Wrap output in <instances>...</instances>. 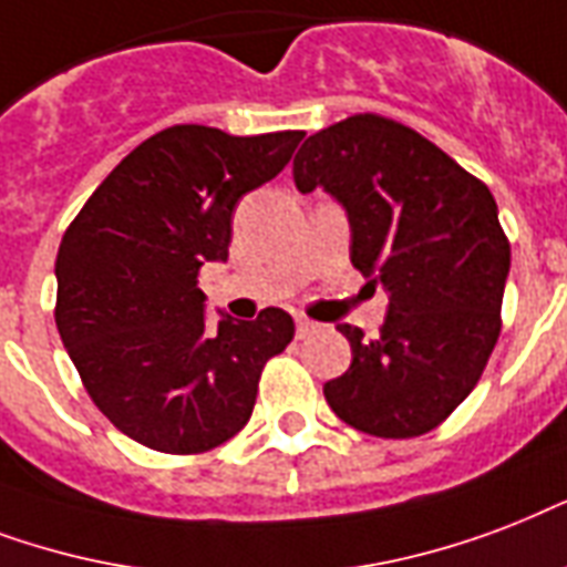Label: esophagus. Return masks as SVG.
<instances>
[{
  "mask_svg": "<svg viewBox=\"0 0 567 567\" xmlns=\"http://www.w3.org/2000/svg\"><path fill=\"white\" fill-rule=\"evenodd\" d=\"M316 328H319V324H316L313 319H307V316H296V333H298V337H310Z\"/></svg>",
  "mask_w": 567,
  "mask_h": 567,
  "instance_id": "obj_1",
  "label": "esophagus"
}]
</instances>
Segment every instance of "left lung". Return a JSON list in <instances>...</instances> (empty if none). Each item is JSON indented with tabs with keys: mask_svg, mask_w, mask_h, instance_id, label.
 <instances>
[{
	"mask_svg": "<svg viewBox=\"0 0 567 567\" xmlns=\"http://www.w3.org/2000/svg\"><path fill=\"white\" fill-rule=\"evenodd\" d=\"M292 179L343 206L352 266L388 292L379 337L337 324L352 363L324 384L328 405L375 437L432 432L471 396L497 346L512 262L497 200L429 138L379 115L310 135Z\"/></svg>",
	"mask_w": 567,
	"mask_h": 567,
	"instance_id": "obj_1",
	"label": "left lung"
}]
</instances>
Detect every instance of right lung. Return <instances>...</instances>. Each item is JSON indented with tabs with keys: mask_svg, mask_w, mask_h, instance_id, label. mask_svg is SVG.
Wrapping results in <instances>:
<instances>
[{
	"mask_svg": "<svg viewBox=\"0 0 567 567\" xmlns=\"http://www.w3.org/2000/svg\"><path fill=\"white\" fill-rule=\"evenodd\" d=\"M305 133L227 135L179 124L138 144L87 197L55 257V324L87 396L115 429L188 455L230 441L260 372L296 333L266 307L206 322L204 262H227L239 197L278 177Z\"/></svg>",
	"mask_w": 567,
	"mask_h": 567,
	"instance_id": "obj_1",
	"label": "right lung"
}]
</instances>
